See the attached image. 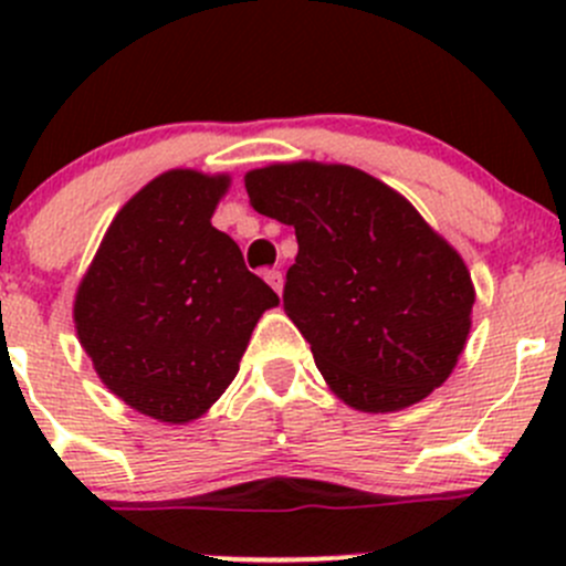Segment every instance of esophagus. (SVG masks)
Here are the masks:
<instances>
[{"label":"esophagus","instance_id":"esophagus-1","mask_svg":"<svg viewBox=\"0 0 566 566\" xmlns=\"http://www.w3.org/2000/svg\"><path fill=\"white\" fill-rule=\"evenodd\" d=\"M265 282L271 284V287L276 290L279 295H282V290H284V276H282V271H268V273H265Z\"/></svg>","mask_w":566,"mask_h":566}]
</instances>
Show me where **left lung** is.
Returning <instances> with one entry per match:
<instances>
[{
    "label": "left lung",
    "instance_id": "8db88e82",
    "mask_svg": "<svg viewBox=\"0 0 566 566\" xmlns=\"http://www.w3.org/2000/svg\"><path fill=\"white\" fill-rule=\"evenodd\" d=\"M243 182L256 213L295 230L284 312L347 408L394 413L447 384L476 290L458 249L402 193L323 161L268 164Z\"/></svg>",
    "mask_w": 566,
    "mask_h": 566
}]
</instances>
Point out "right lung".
Here are the masks:
<instances>
[{"label": "right lung", "mask_w": 566, "mask_h": 566, "mask_svg": "<svg viewBox=\"0 0 566 566\" xmlns=\"http://www.w3.org/2000/svg\"><path fill=\"white\" fill-rule=\"evenodd\" d=\"M227 172L169 169L108 224L73 298L95 375L136 413L188 424L241 369L251 331L279 295L210 224Z\"/></svg>", "instance_id": "1"}]
</instances>
